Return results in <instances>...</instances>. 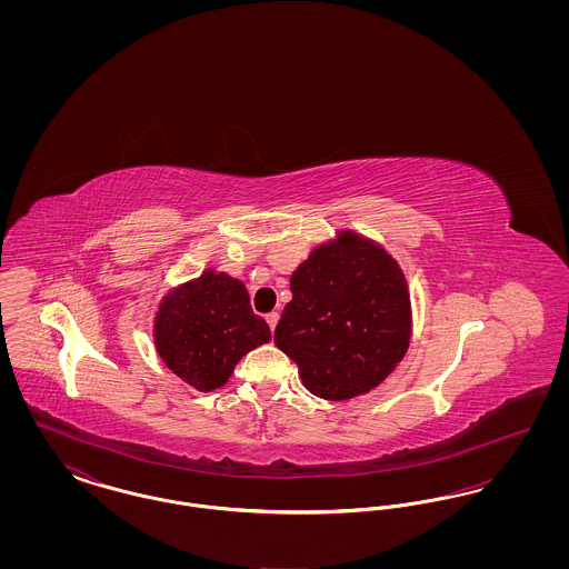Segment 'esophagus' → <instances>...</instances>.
Wrapping results in <instances>:
<instances>
[{"label":"esophagus","mask_w":569,"mask_h":569,"mask_svg":"<svg viewBox=\"0 0 569 569\" xmlns=\"http://www.w3.org/2000/svg\"><path fill=\"white\" fill-rule=\"evenodd\" d=\"M279 322V313L277 311H271V313H267V325L271 326V330H274V326Z\"/></svg>","instance_id":"1"}]
</instances>
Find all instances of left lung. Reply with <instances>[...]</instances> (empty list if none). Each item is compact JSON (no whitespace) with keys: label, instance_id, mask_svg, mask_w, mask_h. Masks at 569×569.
Returning a JSON list of instances; mask_svg holds the SVG:
<instances>
[{"label":"left lung","instance_id":"8db88e82","mask_svg":"<svg viewBox=\"0 0 569 569\" xmlns=\"http://www.w3.org/2000/svg\"><path fill=\"white\" fill-rule=\"evenodd\" d=\"M292 300L274 343L298 365L305 388L328 401L369 392L406 356L411 311L406 277L373 241L341 232L290 279Z\"/></svg>","mask_w":569,"mask_h":569}]
</instances>
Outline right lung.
Instances as JSON below:
<instances>
[{
  "label": "right lung",
  "mask_w": 569,
  "mask_h": 569,
  "mask_svg": "<svg viewBox=\"0 0 569 569\" xmlns=\"http://www.w3.org/2000/svg\"><path fill=\"white\" fill-rule=\"evenodd\" d=\"M271 341L269 325L251 311L243 283L204 271L163 298L156 318V348L172 373L196 390L223 386L237 362Z\"/></svg>",
  "instance_id": "add662e5"
}]
</instances>
